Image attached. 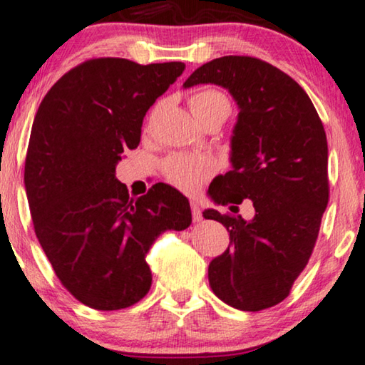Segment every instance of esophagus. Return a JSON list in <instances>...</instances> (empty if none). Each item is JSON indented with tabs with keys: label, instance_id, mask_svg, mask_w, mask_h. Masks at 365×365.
Masks as SVG:
<instances>
[{
	"label": "esophagus",
	"instance_id": "obj_1",
	"mask_svg": "<svg viewBox=\"0 0 365 365\" xmlns=\"http://www.w3.org/2000/svg\"><path fill=\"white\" fill-rule=\"evenodd\" d=\"M191 210H192V220L194 222H200L202 220V210H200V207H199V204L197 202H191Z\"/></svg>",
	"mask_w": 365,
	"mask_h": 365
}]
</instances>
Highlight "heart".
<instances>
[{
	"mask_svg": "<svg viewBox=\"0 0 365 365\" xmlns=\"http://www.w3.org/2000/svg\"><path fill=\"white\" fill-rule=\"evenodd\" d=\"M189 107L197 121L215 113L227 118L230 113V100L217 88H205L191 95ZM215 170L217 166L214 160L204 155H174L163 163V173L168 181L187 194L197 192Z\"/></svg>",
	"mask_w": 365,
	"mask_h": 365,
	"instance_id": "b5f03b06",
	"label": "heart"
}]
</instances>
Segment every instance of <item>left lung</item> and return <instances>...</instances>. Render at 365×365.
I'll return each mask as SVG.
<instances>
[{"label": "left lung", "instance_id": "1", "mask_svg": "<svg viewBox=\"0 0 365 365\" xmlns=\"http://www.w3.org/2000/svg\"><path fill=\"white\" fill-rule=\"evenodd\" d=\"M215 83L239 105L230 141L232 171L209 186L215 204L234 212L244 199L255 215L207 209L230 245L209 265L214 294L232 308L262 311L282 303L308 265L329 200L327 140L308 93L265 61L224 56L200 66L184 88Z\"/></svg>", "mask_w": 365, "mask_h": 365}]
</instances>
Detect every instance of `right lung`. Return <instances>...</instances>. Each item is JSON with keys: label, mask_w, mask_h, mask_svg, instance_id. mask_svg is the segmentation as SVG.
<instances>
[{"label": "right lung", "mask_w": 365, "mask_h": 365, "mask_svg": "<svg viewBox=\"0 0 365 365\" xmlns=\"http://www.w3.org/2000/svg\"><path fill=\"white\" fill-rule=\"evenodd\" d=\"M184 68L86 61L51 87L36 113L24 166L34 232L57 278L88 308L138 303L151 288V245L192 222L174 187L158 182L133 199L115 178L121 153L140 145L146 112Z\"/></svg>", "instance_id": "obj_1"}]
</instances>
